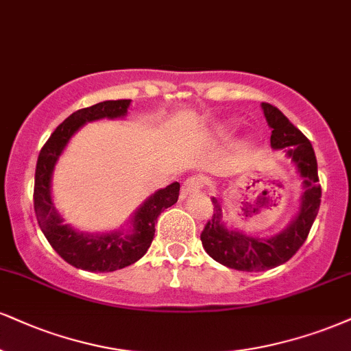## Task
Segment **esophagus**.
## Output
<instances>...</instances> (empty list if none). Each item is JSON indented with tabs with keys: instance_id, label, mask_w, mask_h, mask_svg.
<instances>
[{
	"instance_id": "34e87169",
	"label": "esophagus",
	"mask_w": 351,
	"mask_h": 351,
	"mask_svg": "<svg viewBox=\"0 0 351 351\" xmlns=\"http://www.w3.org/2000/svg\"><path fill=\"white\" fill-rule=\"evenodd\" d=\"M202 184H204V178H201V176H191V178H188L183 183V186H181V199H184L188 194L199 191Z\"/></svg>"
}]
</instances>
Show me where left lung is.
I'll use <instances>...</instances> for the list:
<instances>
[{
	"label": "left lung",
	"mask_w": 351,
	"mask_h": 351,
	"mask_svg": "<svg viewBox=\"0 0 351 351\" xmlns=\"http://www.w3.org/2000/svg\"><path fill=\"white\" fill-rule=\"evenodd\" d=\"M265 117L271 129V147L282 150L296 167L302 180V193L296 216L288 226L271 237H253L240 230L229 229L222 222V204L219 197H213L214 216L206 223L201 242L210 258L227 268L239 271H265L286 263L306 242L309 230L317 217L320 206L317 160L311 142L298 128L291 124L280 109L268 103H261Z\"/></svg>",
	"instance_id": "left-lung-1"
}]
</instances>
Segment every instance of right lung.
Returning a JSON list of instances; mask_svg holds the SVG:
<instances>
[{"label":"right lung","instance_id":"add662e5","mask_svg":"<svg viewBox=\"0 0 351 351\" xmlns=\"http://www.w3.org/2000/svg\"><path fill=\"white\" fill-rule=\"evenodd\" d=\"M130 99L103 101L95 106L78 109L53 130L42 147L36 167L34 183V210L37 222L52 248L66 263L75 268L95 273H108L125 268L141 260L149 250L155 235V222L165 209L178 201L180 183L168 184L150 194L135 209L128 230H112L104 234H88L75 230L63 222L52 201V175L58 158L69 145L70 138L86 122L99 119H122L128 116Z\"/></svg>","mask_w":351,"mask_h":351}]
</instances>
